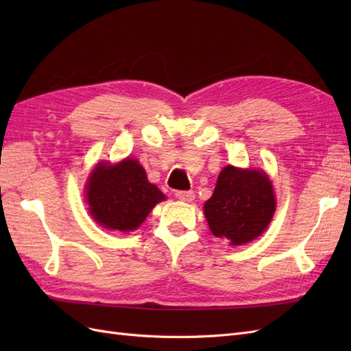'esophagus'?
<instances>
[{
	"label": "esophagus",
	"mask_w": 351,
	"mask_h": 351,
	"mask_svg": "<svg viewBox=\"0 0 351 351\" xmlns=\"http://www.w3.org/2000/svg\"><path fill=\"white\" fill-rule=\"evenodd\" d=\"M176 197L183 202H192L195 199V193L192 190H189V192H186V190H178V192H176Z\"/></svg>",
	"instance_id": "34e87169"
}]
</instances>
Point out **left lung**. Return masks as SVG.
Here are the masks:
<instances>
[{
  "label": "left lung",
  "instance_id": "obj_1",
  "mask_svg": "<svg viewBox=\"0 0 351 351\" xmlns=\"http://www.w3.org/2000/svg\"><path fill=\"white\" fill-rule=\"evenodd\" d=\"M275 206L274 187L267 173L227 165L219 173L214 195L205 202L204 210L212 234L240 246L267 230Z\"/></svg>",
  "mask_w": 351,
  "mask_h": 351
}]
</instances>
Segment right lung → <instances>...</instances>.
<instances>
[{"instance_id":"obj_1","label":"right lung","mask_w":351,"mask_h":351,"mask_svg":"<svg viewBox=\"0 0 351 351\" xmlns=\"http://www.w3.org/2000/svg\"><path fill=\"white\" fill-rule=\"evenodd\" d=\"M162 200L165 195L147 182L145 168L134 158L114 165L97 164L86 183L89 214L108 230H136Z\"/></svg>"}]
</instances>
